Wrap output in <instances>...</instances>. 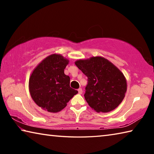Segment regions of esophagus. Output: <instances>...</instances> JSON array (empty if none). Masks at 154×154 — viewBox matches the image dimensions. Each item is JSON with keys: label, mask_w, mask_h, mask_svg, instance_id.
<instances>
[{"label": "esophagus", "mask_w": 154, "mask_h": 154, "mask_svg": "<svg viewBox=\"0 0 154 154\" xmlns=\"http://www.w3.org/2000/svg\"><path fill=\"white\" fill-rule=\"evenodd\" d=\"M78 93H79V94H82L83 93V90L82 88H79V89H78Z\"/></svg>", "instance_id": "obj_1"}]
</instances>
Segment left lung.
<instances>
[{
	"label": "left lung",
	"mask_w": 154,
	"mask_h": 154,
	"mask_svg": "<svg viewBox=\"0 0 154 154\" xmlns=\"http://www.w3.org/2000/svg\"><path fill=\"white\" fill-rule=\"evenodd\" d=\"M75 64L88 77L84 96L90 107L103 113L118 107L127 90L126 79L118 68L100 56L79 60Z\"/></svg>",
	"instance_id": "left-lung-1"
}]
</instances>
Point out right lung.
Returning <instances> with one entry per match:
<instances>
[{"mask_svg":"<svg viewBox=\"0 0 154 154\" xmlns=\"http://www.w3.org/2000/svg\"><path fill=\"white\" fill-rule=\"evenodd\" d=\"M69 60L60 54H51L41 61L31 74L29 91L38 106L57 113L78 93L70 87V77L64 74Z\"/></svg>","mask_w":154,"mask_h":154,"instance_id":"add662e5","label":"right lung"}]
</instances>
